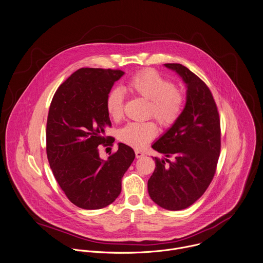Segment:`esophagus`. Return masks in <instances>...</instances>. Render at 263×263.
<instances>
[{
	"instance_id": "obj_1",
	"label": "esophagus",
	"mask_w": 263,
	"mask_h": 263,
	"mask_svg": "<svg viewBox=\"0 0 263 263\" xmlns=\"http://www.w3.org/2000/svg\"><path fill=\"white\" fill-rule=\"evenodd\" d=\"M143 156H145V153H144V152H142V151H140V150H136V157H137V158H141V157H143Z\"/></svg>"
}]
</instances>
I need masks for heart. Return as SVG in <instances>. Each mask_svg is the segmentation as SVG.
<instances>
[{"mask_svg": "<svg viewBox=\"0 0 263 263\" xmlns=\"http://www.w3.org/2000/svg\"><path fill=\"white\" fill-rule=\"evenodd\" d=\"M126 89L135 96L149 101V116H153L163 128L172 127L180 118L186 96L175 88L173 82L154 69L143 70L126 84ZM109 116L118 120L123 115L124 95L118 88H112L105 101ZM157 135V126L152 121L128 122L119 130V140L136 149L144 148Z\"/></svg>", "mask_w": 263, "mask_h": 263, "instance_id": "b5f03b06", "label": "heart"}]
</instances>
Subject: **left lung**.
I'll return each mask as SVG.
<instances>
[{
	"label": "left lung",
	"mask_w": 263,
	"mask_h": 263,
	"mask_svg": "<svg viewBox=\"0 0 263 263\" xmlns=\"http://www.w3.org/2000/svg\"><path fill=\"white\" fill-rule=\"evenodd\" d=\"M164 66L182 79L186 102L180 118L152 145L166 158H153L156 167L148 180V192L157 205L175 211L194 204L214 176L220 153V120L213 96L201 79L181 64Z\"/></svg>",
	"instance_id": "8db88e82"
}]
</instances>
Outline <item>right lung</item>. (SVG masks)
I'll list each match as a JSON object with an SVG mask.
<instances>
[{"mask_svg":"<svg viewBox=\"0 0 263 263\" xmlns=\"http://www.w3.org/2000/svg\"><path fill=\"white\" fill-rule=\"evenodd\" d=\"M121 70L81 68L56 90L47 120V156L60 187L83 209H101L121 192V178L133 163L134 150L122 143L103 160L98 146L112 145L106 97Z\"/></svg>","mask_w":263,"mask_h":263,"instance_id":"obj_1","label":"right lung"}]
</instances>
